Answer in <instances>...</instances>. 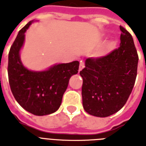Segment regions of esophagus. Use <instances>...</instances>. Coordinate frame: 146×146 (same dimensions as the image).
Wrapping results in <instances>:
<instances>
[{
  "label": "esophagus",
  "instance_id": "obj_1",
  "mask_svg": "<svg viewBox=\"0 0 146 146\" xmlns=\"http://www.w3.org/2000/svg\"><path fill=\"white\" fill-rule=\"evenodd\" d=\"M84 67H85V63L83 61H80V64H79V71H81L83 69Z\"/></svg>",
  "mask_w": 146,
  "mask_h": 146
}]
</instances>
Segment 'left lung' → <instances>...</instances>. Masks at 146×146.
Returning <instances> with one entry per match:
<instances>
[{
	"label": "left lung",
	"instance_id": "left-lung-1",
	"mask_svg": "<svg viewBox=\"0 0 146 146\" xmlns=\"http://www.w3.org/2000/svg\"><path fill=\"white\" fill-rule=\"evenodd\" d=\"M120 47L100 58H88L80 71L85 112L108 117L121 109L132 92L137 73L138 54L131 34L120 26Z\"/></svg>",
	"mask_w": 146,
	"mask_h": 146
}]
</instances>
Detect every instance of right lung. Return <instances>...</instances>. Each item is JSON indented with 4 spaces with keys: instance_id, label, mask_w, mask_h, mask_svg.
<instances>
[{
    "instance_id": "1",
    "label": "right lung",
    "mask_w": 146,
    "mask_h": 146,
    "mask_svg": "<svg viewBox=\"0 0 146 146\" xmlns=\"http://www.w3.org/2000/svg\"><path fill=\"white\" fill-rule=\"evenodd\" d=\"M28 22L18 34L8 57V76L12 93L18 104L35 115L52 114L58 110L69 80L77 74L79 62L56 64L46 70H31L21 61L20 52L25 43Z\"/></svg>"
}]
</instances>
